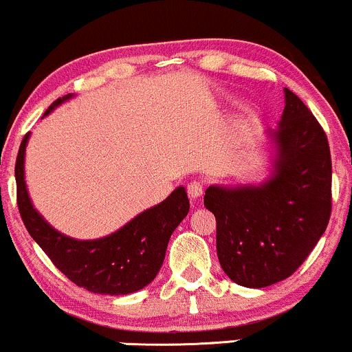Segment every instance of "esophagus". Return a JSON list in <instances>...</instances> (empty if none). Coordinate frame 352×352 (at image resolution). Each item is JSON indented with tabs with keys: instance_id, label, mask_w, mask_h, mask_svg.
Wrapping results in <instances>:
<instances>
[{
	"instance_id": "esophagus-1",
	"label": "esophagus",
	"mask_w": 352,
	"mask_h": 352,
	"mask_svg": "<svg viewBox=\"0 0 352 352\" xmlns=\"http://www.w3.org/2000/svg\"><path fill=\"white\" fill-rule=\"evenodd\" d=\"M187 192H188V197H190L192 200L200 199L204 194V184L199 182V180H194V182H190L187 185Z\"/></svg>"
}]
</instances>
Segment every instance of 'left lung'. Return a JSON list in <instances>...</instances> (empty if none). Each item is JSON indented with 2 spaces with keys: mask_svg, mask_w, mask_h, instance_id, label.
<instances>
[{
  "mask_svg": "<svg viewBox=\"0 0 352 352\" xmlns=\"http://www.w3.org/2000/svg\"><path fill=\"white\" fill-rule=\"evenodd\" d=\"M267 130L272 167L261 184L210 185L204 206L217 220V256L235 284L262 289L299 269L331 217L333 165L327 137L299 96Z\"/></svg>",
  "mask_w": 352,
  "mask_h": 352,
  "instance_id": "1",
  "label": "left lung"
}]
</instances>
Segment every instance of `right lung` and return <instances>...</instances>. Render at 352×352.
I'll list each match as a JSON object with an SVG mask.
<instances>
[{"label":"right lung","instance_id":"right-lung-1","mask_svg":"<svg viewBox=\"0 0 352 352\" xmlns=\"http://www.w3.org/2000/svg\"><path fill=\"white\" fill-rule=\"evenodd\" d=\"M73 96L68 94L58 98L43 117ZM28 140L30 133H26L19 145L14 167L18 208L33 241L52 258L53 264L72 283L95 294H132L152 283L164 264L170 235L187 217L190 208L185 188L177 187L164 202L146 208L105 237L78 241L58 232L34 208L25 180Z\"/></svg>","mask_w":352,"mask_h":352}]
</instances>
